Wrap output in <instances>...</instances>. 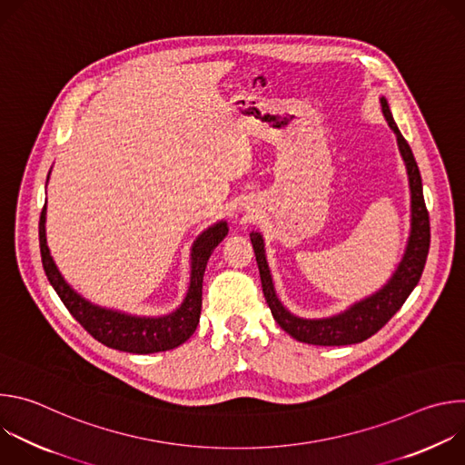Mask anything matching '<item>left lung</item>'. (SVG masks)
Instances as JSON below:
<instances>
[{"instance_id":"obj_1","label":"left lung","mask_w":465,"mask_h":465,"mask_svg":"<svg viewBox=\"0 0 465 465\" xmlns=\"http://www.w3.org/2000/svg\"><path fill=\"white\" fill-rule=\"evenodd\" d=\"M381 106L390 128L395 132L397 145H400L401 156L409 171V182H411V193H412V230H411V239H409V246L403 261L400 262V267H397L391 280L379 292L355 303L351 309L337 316L322 318V320L298 318L291 314L276 298L267 261H264L261 235L257 233L250 235L252 246L255 252V261L259 267L262 294L272 311L274 320L282 325V329L287 331L291 337L305 344L348 346V344H357L370 339L397 311L401 309L405 300L411 296V292L418 285L425 269V261L430 246V223H429V212L423 198L420 169L414 160L411 145L403 138V134L400 132V128H397L390 114V108L384 97H381Z\"/></svg>"}]
</instances>
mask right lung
Masks as SVG:
<instances>
[{
    "mask_svg": "<svg viewBox=\"0 0 465 465\" xmlns=\"http://www.w3.org/2000/svg\"><path fill=\"white\" fill-rule=\"evenodd\" d=\"M45 204L40 213L38 223V239H40V253L45 276L53 289L56 291L58 298L65 305L74 318L88 331V333L99 341L101 344L128 351V353H156L167 351L180 344H183L198 325L203 309V280L206 272V264L215 250V246L226 237L228 226L226 223H219L206 230L201 237L196 239L193 246V271H191V285L189 292L180 309L173 314L162 318H140V316H128L117 311L101 309L92 305L84 298H81L64 278L58 274L54 262L49 255V248L45 244Z\"/></svg>",
    "mask_w": 465,
    "mask_h": 465,
    "instance_id": "add662e5",
    "label": "right lung"
}]
</instances>
